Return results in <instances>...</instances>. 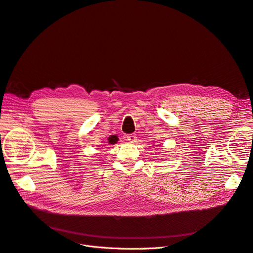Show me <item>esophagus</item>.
Returning a JSON list of instances; mask_svg holds the SVG:
<instances>
[{
    "label": "esophagus",
    "mask_w": 253,
    "mask_h": 253,
    "mask_svg": "<svg viewBox=\"0 0 253 253\" xmlns=\"http://www.w3.org/2000/svg\"><path fill=\"white\" fill-rule=\"evenodd\" d=\"M126 139H127V141H129L131 143H133V142H136V140H137V137H136V135H135V134H129V135H127V136H126Z\"/></svg>",
    "instance_id": "esophagus-1"
}]
</instances>
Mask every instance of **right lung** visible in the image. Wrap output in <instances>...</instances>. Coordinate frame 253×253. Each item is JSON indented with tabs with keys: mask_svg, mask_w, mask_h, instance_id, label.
I'll list each match as a JSON object with an SVG mask.
<instances>
[{
	"mask_svg": "<svg viewBox=\"0 0 253 253\" xmlns=\"http://www.w3.org/2000/svg\"><path fill=\"white\" fill-rule=\"evenodd\" d=\"M118 141V137L117 136H113V137H110V139H109V143H111V144H115Z\"/></svg>",
	"mask_w": 253,
	"mask_h": 253,
	"instance_id": "right-lung-1",
	"label": "right lung"
}]
</instances>
